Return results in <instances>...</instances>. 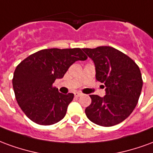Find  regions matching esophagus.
<instances>
[{"mask_svg":"<svg viewBox=\"0 0 153 153\" xmlns=\"http://www.w3.org/2000/svg\"><path fill=\"white\" fill-rule=\"evenodd\" d=\"M82 95V93H79V92H76V93H74V97H80Z\"/></svg>","mask_w":153,"mask_h":153,"instance_id":"34e87169","label":"esophagus"}]
</instances>
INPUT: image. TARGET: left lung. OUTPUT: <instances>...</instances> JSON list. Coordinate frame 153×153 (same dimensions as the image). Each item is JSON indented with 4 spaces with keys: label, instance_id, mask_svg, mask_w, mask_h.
Wrapping results in <instances>:
<instances>
[{
    "label": "left lung",
    "instance_id": "8db88e82",
    "mask_svg": "<svg viewBox=\"0 0 153 153\" xmlns=\"http://www.w3.org/2000/svg\"><path fill=\"white\" fill-rule=\"evenodd\" d=\"M94 63L96 79L104 83L106 95H90L92 102L85 109L96 125L110 127L130 115L138 103L143 88L141 72L134 60L111 47L83 48Z\"/></svg>",
    "mask_w": 153,
    "mask_h": 153
}]
</instances>
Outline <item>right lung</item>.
<instances>
[{
    "mask_svg": "<svg viewBox=\"0 0 153 153\" xmlns=\"http://www.w3.org/2000/svg\"><path fill=\"white\" fill-rule=\"evenodd\" d=\"M88 58L80 48L44 49L28 56L16 67L13 88L21 110L32 121L51 125L61 120L73 93L62 94L53 87L75 61Z\"/></svg>",
    "mask_w": 153,
    "mask_h": 153,
    "instance_id": "add662e5",
    "label": "right lung"
}]
</instances>
